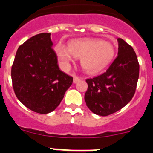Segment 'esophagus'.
Returning a JSON list of instances; mask_svg holds the SVG:
<instances>
[{"label":"esophagus","instance_id":"esophagus-1","mask_svg":"<svg viewBox=\"0 0 153 153\" xmlns=\"http://www.w3.org/2000/svg\"><path fill=\"white\" fill-rule=\"evenodd\" d=\"M80 79V78L79 77V76H76V75H74V83H77L78 81Z\"/></svg>","mask_w":153,"mask_h":153}]
</instances>
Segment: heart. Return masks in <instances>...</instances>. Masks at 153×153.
Instances as JSON below:
<instances>
[{
  "mask_svg": "<svg viewBox=\"0 0 153 153\" xmlns=\"http://www.w3.org/2000/svg\"><path fill=\"white\" fill-rule=\"evenodd\" d=\"M56 53L63 69L70 67L75 56L81 58V66L85 71L94 74L105 68L112 61L115 50L113 44L106 40L80 38L70 42L69 48L63 44H58Z\"/></svg>",
  "mask_w": 153,
  "mask_h": 153,
  "instance_id": "obj_1",
  "label": "heart"
}]
</instances>
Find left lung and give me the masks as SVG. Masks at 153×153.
Returning a JSON list of instances; mask_svg holds the SVG:
<instances>
[{"instance_id": "obj_1", "label": "left lung", "mask_w": 153, "mask_h": 153, "mask_svg": "<svg viewBox=\"0 0 153 153\" xmlns=\"http://www.w3.org/2000/svg\"><path fill=\"white\" fill-rule=\"evenodd\" d=\"M118 41V56L106 72L86 79V106L95 114L106 117L129 103L136 92L140 64L136 53L121 38Z\"/></svg>"}]
</instances>
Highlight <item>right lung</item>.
<instances>
[{"label": "right lung", "instance_id": "obj_1", "mask_svg": "<svg viewBox=\"0 0 153 153\" xmlns=\"http://www.w3.org/2000/svg\"><path fill=\"white\" fill-rule=\"evenodd\" d=\"M51 33L28 39L17 49L11 68L16 97L27 108L47 114L59 105L73 83V77L62 72L52 48Z\"/></svg>", "mask_w": 153, "mask_h": 153}]
</instances>
